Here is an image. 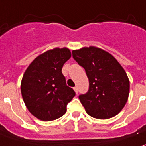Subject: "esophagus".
<instances>
[{
    "mask_svg": "<svg viewBox=\"0 0 146 146\" xmlns=\"http://www.w3.org/2000/svg\"><path fill=\"white\" fill-rule=\"evenodd\" d=\"M73 90H74V91H75V93H76V94H78V88H77V87H74V88H73Z\"/></svg>",
    "mask_w": 146,
    "mask_h": 146,
    "instance_id": "esophagus-1",
    "label": "esophagus"
}]
</instances>
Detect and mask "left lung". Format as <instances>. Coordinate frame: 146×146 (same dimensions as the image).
Instances as JSON below:
<instances>
[{
  "label": "left lung",
  "instance_id": "left-lung-1",
  "mask_svg": "<svg viewBox=\"0 0 146 146\" xmlns=\"http://www.w3.org/2000/svg\"><path fill=\"white\" fill-rule=\"evenodd\" d=\"M72 53L89 78L88 92L79 95L86 113L98 119L118 114L129 94V81L122 66L110 53L94 46L73 50Z\"/></svg>",
  "mask_w": 146,
  "mask_h": 146
}]
</instances>
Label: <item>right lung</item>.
Instances as JSON below:
<instances>
[{
  "mask_svg": "<svg viewBox=\"0 0 146 146\" xmlns=\"http://www.w3.org/2000/svg\"><path fill=\"white\" fill-rule=\"evenodd\" d=\"M71 57L69 48L46 51L33 60L24 73L21 90L29 111L41 121H53L66 113V106L75 96L66 85L61 69Z\"/></svg>",
  "mask_w": 146,
  "mask_h": 146,
  "instance_id": "right-lung-1",
  "label": "right lung"
}]
</instances>
